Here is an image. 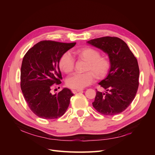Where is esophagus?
Masks as SVG:
<instances>
[{
  "label": "esophagus",
  "mask_w": 155,
  "mask_h": 155,
  "mask_svg": "<svg viewBox=\"0 0 155 155\" xmlns=\"http://www.w3.org/2000/svg\"><path fill=\"white\" fill-rule=\"evenodd\" d=\"M83 91V89H72V92L74 94H76V93H77V92H80V91Z\"/></svg>",
  "instance_id": "obj_1"
}]
</instances>
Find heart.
Instances as JSON below:
<instances>
[{"mask_svg":"<svg viewBox=\"0 0 155 155\" xmlns=\"http://www.w3.org/2000/svg\"><path fill=\"white\" fill-rule=\"evenodd\" d=\"M74 55L78 59L87 61L85 70L87 72L76 74L69 78L66 84L72 89H82L97 79L104 78L109 68V61L107 58L100 57V51L91 47H85L73 51ZM75 60L68 52L64 53L59 60V67L65 74L72 73L74 68Z\"/></svg>","mask_w":155,"mask_h":155,"instance_id":"b5f03b06","label":"heart"}]
</instances>
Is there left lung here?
Instances as JSON below:
<instances>
[{"label": "left lung", "mask_w": 155, "mask_h": 155, "mask_svg": "<svg viewBox=\"0 0 155 155\" xmlns=\"http://www.w3.org/2000/svg\"><path fill=\"white\" fill-rule=\"evenodd\" d=\"M87 43L107 53L110 64L107 76L99 83L105 91H96L92 105L104 115L120 114L130 105L137 94L140 75L137 59L127 45L118 37H103Z\"/></svg>", "instance_id": "left-lung-1"}]
</instances>
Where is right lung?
<instances>
[{"label":"right lung","instance_id":"right-lung-1","mask_svg":"<svg viewBox=\"0 0 155 155\" xmlns=\"http://www.w3.org/2000/svg\"><path fill=\"white\" fill-rule=\"evenodd\" d=\"M76 43H65L42 41L28 50L23 58L21 69V88L30 110L39 118L53 120L63 116L74 94L64 88L52 94L53 85L62 79L59 60Z\"/></svg>","mask_w":155,"mask_h":155}]
</instances>
